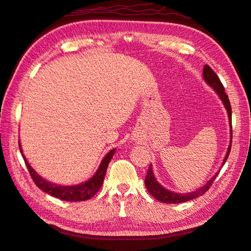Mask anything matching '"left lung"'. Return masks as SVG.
<instances>
[{
    "instance_id": "1",
    "label": "left lung",
    "mask_w": 251,
    "mask_h": 251,
    "mask_svg": "<svg viewBox=\"0 0 251 251\" xmlns=\"http://www.w3.org/2000/svg\"><path fill=\"white\" fill-rule=\"evenodd\" d=\"M203 77H204L205 81L207 82L209 86L213 87L214 90L218 93V96L222 100V102H224L225 106L227 110V115H229V121H230V126H231V140H232V108H231V104L229 101V97H227V94L225 91L224 85H222L220 79H219V77L217 76V74L213 71V69H211L210 66L207 64L204 66ZM231 144H232V141L230 142V146H229V148H227V152L226 154V158L224 160V163H222V165L226 163L227 157H229V153L231 151ZM218 174H219V172L217 173V174L213 178H211V179L207 183H206L204 187L199 188L196 191L190 192V193L181 194V193H174L172 191H169V190H166L165 188H163L162 186H160L159 182L155 180L154 175L152 173L151 165H150L148 171H147L146 178H145V186H146L148 192L151 194V196L155 200H158V201L162 202V203H168V204H179V203H183V202H188V201H190V200L197 199L198 197L203 196L206 191H208V189L210 188L211 185H213L214 180L216 179V177Z\"/></svg>"
}]
</instances>
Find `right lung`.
<instances>
[{
	"mask_svg": "<svg viewBox=\"0 0 251 251\" xmlns=\"http://www.w3.org/2000/svg\"><path fill=\"white\" fill-rule=\"evenodd\" d=\"M19 148H20V152H22L21 147H20V142H19ZM114 153H115V149L110 150V151L104 157L101 164H100V168L98 169L97 173L94 174V176L91 178V179H89L88 181L80 183V185H77V186H58V185H54V183L45 180L31 168V165L29 164V162H27L24 154H22V157H24L25 163L26 165L27 171L30 173L33 181L35 182V185L40 188L41 190L50 194L51 197L63 200V201L80 202V201H86V200L91 199L94 194L100 190V188L102 187L105 174H106L108 163L110 159L113 158Z\"/></svg>",
	"mask_w": 251,
	"mask_h": 251,
	"instance_id": "obj_1",
	"label": "right lung"
}]
</instances>
